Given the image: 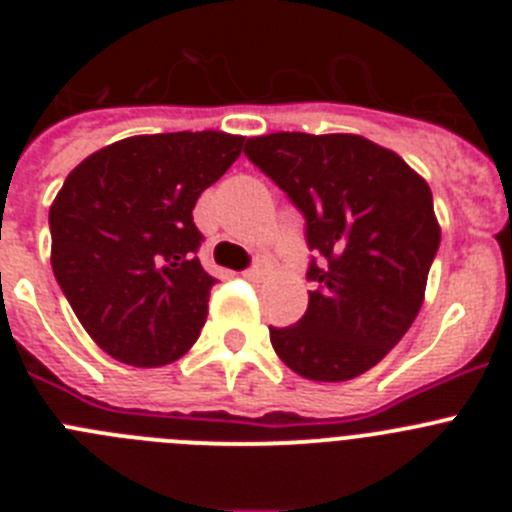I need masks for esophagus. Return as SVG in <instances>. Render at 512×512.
Masks as SVG:
<instances>
[{"label":"esophagus","instance_id":"1","mask_svg":"<svg viewBox=\"0 0 512 512\" xmlns=\"http://www.w3.org/2000/svg\"><path fill=\"white\" fill-rule=\"evenodd\" d=\"M243 277L251 279V282H259V279H264V277H266V269H264V266L256 264V266H251V269L243 271Z\"/></svg>","mask_w":512,"mask_h":512}]
</instances>
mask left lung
Segmentation results:
<instances>
[{
    "instance_id": "obj_1",
    "label": "left lung",
    "mask_w": 512,
    "mask_h": 512,
    "mask_svg": "<svg viewBox=\"0 0 512 512\" xmlns=\"http://www.w3.org/2000/svg\"><path fill=\"white\" fill-rule=\"evenodd\" d=\"M246 156L305 215L315 251L307 312L269 328L271 346L315 382L369 372L423 305L441 243L431 187L395 151L351 133L259 135Z\"/></svg>"
}]
</instances>
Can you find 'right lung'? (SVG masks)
<instances>
[{
    "mask_svg": "<svg viewBox=\"0 0 512 512\" xmlns=\"http://www.w3.org/2000/svg\"><path fill=\"white\" fill-rule=\"evenodd\" d=\"M243 135H133L84 158L51 205V266L92 341L130 366L184 356L207 320L192 210Z\"/></svg>",
    "mask_w": 512,
    "mask_h": 512,
    "instance_id": "obj_1",
    "label": "right lung"
}]
</instances>
